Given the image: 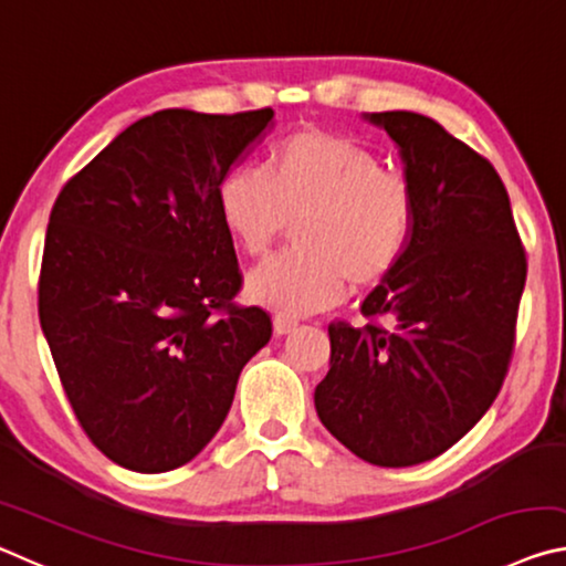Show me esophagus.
<instances>
[{"label": "esophagus", "mask_w": 566, "mask_h": 566, "mask_svg": "<svg viewBox=\"0 0 566 566\" xmlns=\"http://www.w3.org/2000/svg\"><path fill=\"white\" fill-rule=\"evenodd\" d=\"M272 324H274V334H290V332H294L296 329V324H300V319L296 317H290V314H274V319H272Z\"/></svg>", "instance_id": "34e87169"}]
</instances>
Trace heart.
Wrapping results in <instances>:
<instances>
[{
  "label": "heart",
  "mask_w": 566,
  "mask_h": 566,
  "mask_svg": "<svg viewBox=\"0 0 566 566\" xmlns=\"http://www.w3.org/2000/svg\"><path fill=\"white\" fill-rule=\"evenodd\" d=\"M217 219L247 256H262L296 222V244L247 276L252 304L282 314L334 306L352 282L395 274L411 244L417 197L375 149L327 129L276 142L264 171L232 167L214 189Z\"/></svg>",
  "instance_id": "heart-1"
}]
</instances>
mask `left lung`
Returning a JSON list of instances; mask_svg holds the SVG:
<instances>
[{"mask_svg": "<svg viewBox=\"0 0 566 566\" xmlns=\"http://www.w3.org/2000/svg\"><path fill=\"white\" fill-rule=\"evenodd\" d=\"M367 119L397 142L417 197L415 234L364 300L367 324H329L314 407L364 462L411 467L457 444L500 395L526 254L490 159L415 112Z\"/></svg>", "mask_w": 566, "mask_h": 566, "instance_id": "obj_1", "label": "left lung"}]
</instances>
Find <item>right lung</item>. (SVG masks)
<instances>
[{"mask_svg": "<svg viewBox=\"0 0 566 566\" xmlns=\"http://www.w3.org/2000/svg\"><path fill=\"white\" fill-rule=\"evenodd\" d=\"M161 109L66 181L52 207L40 322L84 434L132 472L195 459L232 407L239 371L272 337L242 306L214 189L272 122Z\"/></svg>", "mask_w": 566, "mask_h": 566, "instance_id": "add662e5", "label": "right lung"}]
</instances>
